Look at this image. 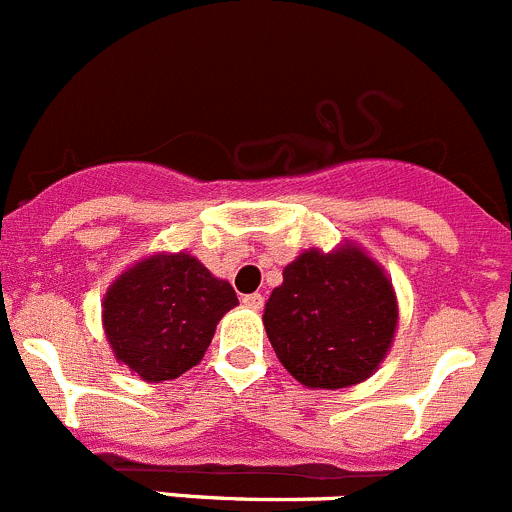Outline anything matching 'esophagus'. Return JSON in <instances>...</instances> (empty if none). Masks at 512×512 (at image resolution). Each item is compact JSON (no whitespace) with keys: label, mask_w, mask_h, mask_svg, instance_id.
Segmentation results:
<instances>
[{"label":"esophagus","mask_w":512,"mask_h":512,"mask_svg":"<svg viewBox=\"0 0 512 512\" xmlns=\"http://www.w3.org/2000/svg\"><path fill=\"white\" fill-rule=\"evenodd\" d=\"M241 301H243V306H248V309H253V311L264 309V296L261 294H246Z\"/></svg>","instance_id":"obj_1"}]
</instances>
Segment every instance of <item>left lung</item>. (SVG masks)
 <instances>
[{
	"label": "left lung",
	"instance_id": "obj_1",
	"mask_svg": "<svg viewBox=\"0 0 512 512\" xmlns=\"http://www.w3.org/2000/svg\"><path fill=\"white\" fill-rule=\"evenodd\" d=\"M276 357L306 387L339 389L367 379L397 329L392 284L359 248L306 251L266 301Z\"/></svg>",
	"mask_w": 512,
	"mask_h": 512
}]
</instances>
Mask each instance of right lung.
<instances>
[{
	"label": "right lung",
	"instance_id": "obj_1",
	"mask_svg": "<svg viewBox=\"0 0 512 512\" xmlns=\"http://www.w3.org/2000/svg\"><path fill=\"white\" fill-rule=\"evenodd\" d=\"M238 304L228 281L188 253L150 256L125 271L105 296L102 324L115 357L148 382L196 367L216 324Z\"/></svg>",
	"mask_w": 512,
	"mask_h": 512
}]
</instances>
